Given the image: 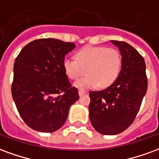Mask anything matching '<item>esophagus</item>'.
Instances as JSON below:
<instances>
[{
    "mask_svg": "<svg viewBox=\"0 0 159 159\" xmlns=\"http://www.w3.org/2000/svg\"><path fill=\"white\" fill-rule=\"evenodd\" d=\"M78 93H79L80 96H83V95H84V94H85V92H84V91H83V90H79V92H78Z\"/></svg>",
    "mask_w": 159,
    "mask_h": 159,
    "instance_id": "1",
    "label": "esophagus"
}]
</instances>
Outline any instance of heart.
<instances>
[{"label":"heart","instance_id":"obj_1","mask_svg":"<svg viewBox=\"0 0 159 159\" xmlns=\"http://www.w3.org/2000/svg\"><path fill=\"white\" fill-rule=\"evenodd\" d=\"M122 66V56L113 48L85 47L76 53V59L66 57L63 68L70 79L76 80L88 74L74 83L81 90L92 89L98 85L107 89L117 79Z\"/></svg>","mask_w":159,"mask_h":159}]
</instances>
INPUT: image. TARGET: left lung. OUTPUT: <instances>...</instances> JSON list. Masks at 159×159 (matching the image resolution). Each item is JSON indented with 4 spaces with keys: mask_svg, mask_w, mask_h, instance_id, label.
I'll list each match as a JSON object with an SVG mask.
<instances>
[{
    "mask_svg": "<svg viewBox=\"0 0 159 159\" xmlns=\"http://www.w3.org/2000/svg\"><path fill=\"white\" fill-rule=\"evenodd\" d=\"M111 42L122 55L119 76L106 89L89 92V107L94 129L106 135L117 134L133 123L147 90L143 57L127 42Z\"/></svg>",
    "mask_w": 159,
    "mask_h": 159,
    "instance_id": "left-lung-1",
    "label": "left lung"
}]
</instances>
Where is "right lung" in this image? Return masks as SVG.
Wrapping results in <instances>:
<instances>
[{
  "label": "right lung",
  "instance_id": "add662e5",
  "mask_svg": "<svg viewBox=\"0 0 159 159\" xmlns=\"http://www.w3.org/2000/svg\"><path fill=\"white\" fill-rule=\"evenodd\" d=\"M72 42L53 38L32 41L17 56L12 95L20 117L32 129L58 130L66 123L70 106L79 99L63 68Z\"/></svg>",
  "mask_w": 159,
  "mask_h": 159
}]
</instances>
